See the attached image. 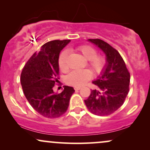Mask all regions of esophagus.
Instances as JSON below:
<instances>
[{
	"mask_svg": "<svg viewBox=\"0 0 150 150\" xmlns=\"http://www.w3.org/2000/svg\"><path fill=\"white\" fill-rule=\"evenodd\" d=\"M74 89H75V91H78L81 89V87H74Z\"/></svg>",
	"mask_w": 150,
	"mask_h": 150,
	"instance_id": "34e87169",
	"label": "esophagus"
}]
</instances>
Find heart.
I'll return each mask as SVG.
<instances>
[{
	"label": "heart",
	"mask_w": 150,
	"mask_h": 150,
	"mask_svg": "<svg viewBox=\"0 0 150 150\" xmlns=\"http://www.w3.org/2000/svg\"><path fill=\"white\" fill-rule=\"evenodd\" d=\"M85 59L88 60L87 65L94 72L96 75H100L104 72L106 66V58L104 55L97 54V51L95 48L89 45H82L77 48ZM68 52L63 51L59 55L58 64L60 70L63 73L68 71V65L67 62ZM92 77V73L89 69L73 70L66 77V82L69 85L75 87H80L84 85L87 81Z\"/></svg>",
	"instance_id": "1"
}]
</instances>
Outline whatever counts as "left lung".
Instances as JSON below:
<instances>
[{"instance_id":"8db88e82","label":"left lung","mask_w":150,"mask_h":150,"mask_svg":"<svg viewBox=\"0 0 150 150\" xmlns=\"http://www.w3.org/2000/svg\"><path fill=\"white\" fill-rule=\"evenodd\" d=\"M106 56L104 71L92 83L97 87L91 91L86 106L93 114L108 116L117 111L124 103L129 92L130 75L118 51L108 43L99 39H89Z\"/></svg>"}]
</instances>
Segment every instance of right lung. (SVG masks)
Instances as JSON below:
<instances>
[{
  "mask_svg": "<svg viewBox=\"0 0 150 150\" xmlns=\"http://www.w3.org/2000/svg\"><path fill=\"white\" fill-rule=\"evenodd\" d=\"M70 42L65 39L46 43L22 69L20 82L26 99L37 112L46 118H55L64 114L75 92L73 87L68 86H63V90L58 94L53 89L59 82L60 52Z\"/></svg>",
  "mask_w": 150,
  "mask_h": 150,
  "instance_id": "right-lung-1",
  "label": "right lung"
}]
</instances>
